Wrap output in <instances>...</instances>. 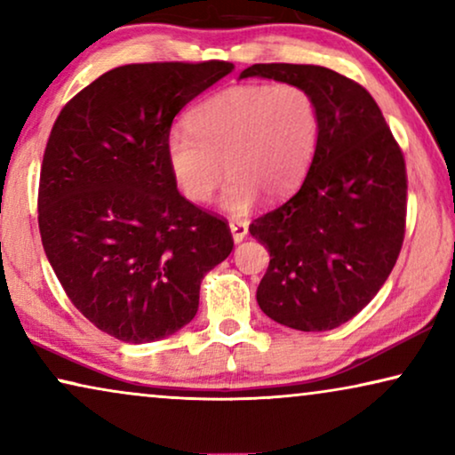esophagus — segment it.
Instances as JSON below:
<instances>
[{
    "label": "esophagus",
    "mask_w": 455,
    "mask_h": 455,
    "mask_svg": "<svg viewBox=\"0 0 455 455\" xmlns=\"http://www.w3.org/2000/svg\"><path fill=\"white\" fill-rule=\"evenodd\" d=\"M229 229H232L234 242H242L248 235V223L246 221H240V220L229 221Z\"/></svg>",
    "instance_id": "1"
}]
</instances>
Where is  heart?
Listing matches in <instances>:
<instances>
[{"label":"heart","instance_id":"b5f03b06","mask_svg":"<svg viewBox=\"0 0 455 455\" xmlns=\"http://www.w3.org/2000/svg\"><path fill=\"white\" fill-rule=\"evenodd\" d=\"M188 130H172L167 165L192 203H207L229 173L221 203L244 213L259 192L279 198L302 182L321 132L316 99L300 84L228 86L190 109Z\"/></svg>","mask_w":455,"mask_h":455}]
</instances>
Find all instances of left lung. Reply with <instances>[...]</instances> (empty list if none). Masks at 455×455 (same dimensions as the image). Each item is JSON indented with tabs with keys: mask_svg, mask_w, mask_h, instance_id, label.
I'll use <instances>...</instances> for the list:
<instances>
[{
	"mask_svg": "<svg viewBox=\"0 0 455 455\" xmlns=\"http://www.w3.org/2000/svg\"><path fill=\"white\" fill-rule=\"evenodd\" d=\"M300 84L319 105L313 164L288 201L257 217L269 251L257 302L298 331L356 316L389 277L406 234V161L371 92L323 66L254 64L240 78Z\"/></svg>",
	"mask_w": 455,
	"mask_h": 455,
	"instance_id": "left-lung-1",
	"label": "left lung"
}]
</instances>
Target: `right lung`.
I'll use <instances>...</instances> for the list:
<instances>
[{"label": "right lung", "instance_id": "right-lung-1", "mask_svg": "<svg viewBox=\"0 0 455 455\" xmlns=\"http://www.w3.org/2000/svg\"><path fill=\"white\" fill-rule=\"evenodd\" d=\"M220 60L128 64L60 111L39 178V232L70 302L126 344L195 319L201 282L234 238L178 192L165 142L186 103L232 72Z\"/></svg>", "mask_w": 455, "mask_h": 455}]
</instances>
